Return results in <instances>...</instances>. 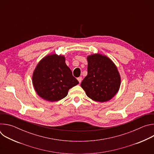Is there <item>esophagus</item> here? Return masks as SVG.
I'll list each match as a JSON object with an SVG mask.
<instances>
[{
    "instance_id": "34e87169",
    "label": "esophagus",
    "mask_w": 154,
    "mask_h": 154,
    "mask_svg": "<svg viewBox=\"0 0 154 154\" xmlns=\"http://www.w3.org/2000/svg\"><path fill=\"white\" fill-rule=\"evenodd\" d=\"M77 80H78V81H79V83H81V82H82V77H78V78H77Z\"/></svg>"
}]
</instances>
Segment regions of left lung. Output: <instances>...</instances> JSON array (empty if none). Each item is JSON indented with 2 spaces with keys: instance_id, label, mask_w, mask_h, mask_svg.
<instances>
[{
  "instance_id": "left-lung-1",
  "label": "left lung",
  "mask_w": 154,
  "mask_h": 154,
  "mask_svg": "<svg viewBox=\"0 0 154 154\" xmlns=\"http://www.w3.org/2000/svg\"><path fill=\"white\" fill-rule=\"evenodd\" d=\"M88 74L81 83L87 96L103 102L112 99L118 93L121 77L113 62L105 55L93 54L87 57Z\"/></svg>"
}]
</instances>
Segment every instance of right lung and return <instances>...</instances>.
Masks as SVG:
<instances>
[{
	"label": "right lung",
	"mask_w": 154,
	"mask_h": 154,
	"mask_svg": "<svg viewBox=\"0 0 154 154\" xmlns=\"http://www.w3.org/2000/svg\"><path fill=\"white\" fill-rule=\"evenodd\" d=\"M32 81L38 96L51 102L63 99L69 90L79 83L66 64L64 57L57 54L49 55L39 61Z\"/></svg>",
	"instance_id": "add662e5"
}]
</instances>
